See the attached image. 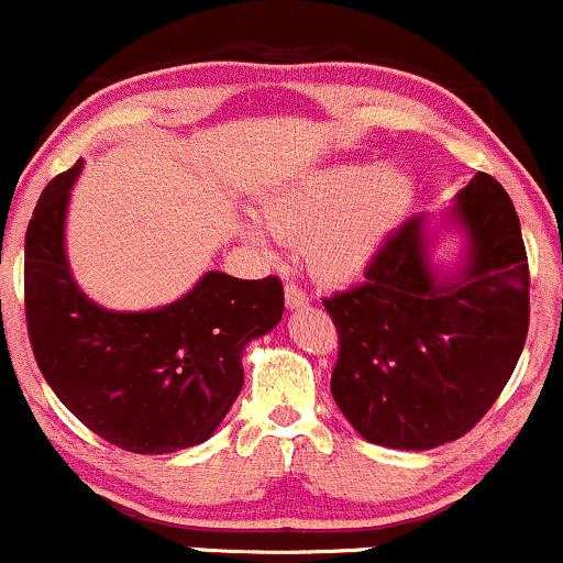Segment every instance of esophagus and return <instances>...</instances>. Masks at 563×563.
<instances>
[{"mask_svg": "<svg viewBox=\"0 0 563 563\" xmlns=\"http://www.w3.org/2000/svg\"><path fill=\"white\" fill-rule=\"evenodd\" d=\"M310 305V296H307V291H301L296 283H288L286 286V307L288 310H301V307Z\"/></svg>", "mask_w": 563, "mask_h": 563, "instance_id": "esophagus-1", "label": "esophagus"}]
</instances>
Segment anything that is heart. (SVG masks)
Wrapping results in <instances>:
<instances>
[{
    "mask_svg": "<svg viewBox=\"0 0 563 563\" xmlns=\"http://www.w3.org/2000/svg\"><path fill=\"white\" fill-rule=\"evenodd\" d=\"M413 202V184L398 168L331 165L307 173L258 206V219L275 238L301 245L305 267L323 286H352L376 262ZM245 240L267 249L249 227Z\"/></svg>",
    "mask_w": 563,
    "mask_h": 563,
    "instance_id": "b5f03b06",
    "label": "heart"
}]
</instances>
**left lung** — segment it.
Wrapping results in <instances>:
<instances>
[{"label":"left lung","mask_w":563,"mask_h":563,"mask_svg":"<svg viewBox=\"0 0 563 563\" xmlns=\"http://www.w3.org/2000/svg\"><path fill=\"white\" fill-rule=\"evenodd\" d=\"M449 221L467 251L432 269L428 219L413 216L363 286L323 299L339 331L331 395L376 446L422 452L456 441L492 409L529 331V264L508 191L475 173Z\"/></svg>","instance_id":"8db88e82"}]
</instances>
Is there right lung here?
Returning <instances> with one entry per match:
<instances>
[{"label":"right lung","instance_id":"1","mask_svg":"<svg viewBox=\"0 0 563 563\" xmlns=\"http://www.w3.org/2000/svg\"><path fill=\"white\" fill-rule=\"evenodd\" d=\"M79 170L82 159L47 184L26 230L23 294L36 366L103 441L133 454L197 446L243 387L245 344L280 323L283 283L206 272L173 305L103 310L79 291L66 262V211Z\"/></svg>","mask_w":563,"mask_h":563}]
</instances>
